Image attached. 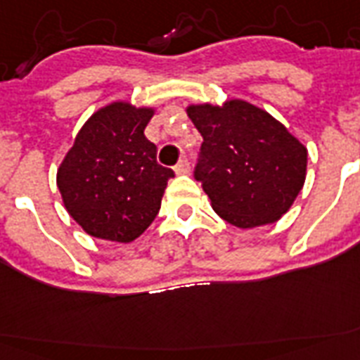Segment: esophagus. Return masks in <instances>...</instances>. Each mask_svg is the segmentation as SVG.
<instances>
[{"label": "esophagus", "instance_id": "34e87169", "mask_svg": "<svg viewBox=\"0 0 360 360\" xmlns=\"http://www.w3.org/2000/svg\"><path fill=\"white\" fill-rule=\"evenodd\" d=\"M189 171H191V167H189L188 160H180L178 161V165L174 167V172H176V174H189Z\"/></svg>", "mask_w": 360, "mask_h": 360}]
</instances>
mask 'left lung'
Listing matches in <instances>:
<instances>
[{
	"instance_id": "8db88e82",
	"label": "left lung",
	"mask_w": 360,
	"mask_h": 360,
	"mask_svg": "<svg viewBox=\"0 0 360 360\" xmlns=\"http://www.w3.org/2000/svg\"><path fill=\"white\" fill-rule=\"evenodd\" d=\"M186 112L202 135L195 178L214 212L238 229L276 224L304 186V144L244 99L189 103Z\"/></svg>"
}]
</instances>
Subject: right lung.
<instances>
[{
    "instance_id": "1",
    "label": "right lung",
    "mask_w": 360,
    "mask_h": 360,
    "mask_svg": "<svg viewBox=\"0 0 360 360\" xmlns=\"http://www.w3.org/2000/svg\"><path fill=\"white\" fill-rule=\"evenodd\" d=\"M154 114L155 107L122 99L103 105L61 160L56 184L65 210L86 235L127 244L158 216L174 172L158 165V148L144 135Z\"/></svg>"
}]
</instances>
